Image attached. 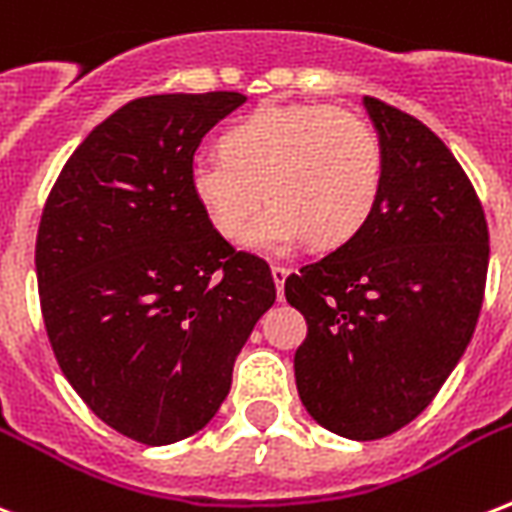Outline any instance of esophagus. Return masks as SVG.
<instances>
[{"instance_id": "obj_1", "label": "esophagus", "mask_w": 512, "mask_h": 512, "mask_svg": "<svg viewBox=\"0 0 512 512\" xmlns=\"http://www.w3.org/2000/svg\"><path fill=\"white\" fill-rule=\"evenodd\" d=\"M271 276L273 284H276V290H284V282H287V276H290V268L287 265H271Z\"/></svg>"}]
</instances>
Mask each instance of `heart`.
<instances>
[{"label": "heart", "instance_id": "1", "mask_svg": "<svg viewBox=\"0 0 512 512\" xmlns=\"http://www.w3.org/2000/svg\"><path fill=\"white\" fill-rule=\"evenodd\" d=\"M220 152L193 161L187 187L222 239L241 236L271 201L241 239L255 249L341 247L368 225L384 187L381 139L349 109L268 104L228 128Z\"/></svg>", "mask_w": 512, "mask_h": 512}]
</instances>
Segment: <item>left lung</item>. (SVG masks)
Returning a JSON list of instances; mask_svg holds the SVG:
<instances>
[{"mask_svg": "<svg viewBox=\"0 0 512 512\" xmlns=\"http://www.w3.org/2000/svg\"><path fill=\"white\" fill-rule=\"evenodd\" d=\"M384 147L368 225L284 282L306 317L295 384L311 419L378 440L419 416L475 333L489 228L470 179L421 120L362 99Z\"/></svg>", "mask_w": 512, "mask_h": 512, "instance_id": "left-lung-1", "label": "left lung"}]
</instances>
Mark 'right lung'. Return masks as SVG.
I'll return each mask as SVG.
<instances>
[{
  "label": "right lung",
  "mask_w": 512,
  "mask_h": 512,
  "mask_svg": "<svg viewBox=\"0 0 512 512\" xmlns=\"http://www.w3.org/2000/svg\"><path fill=\"white\" fill-rule=\"evenodd\" d=\"M244 93L128 101L72 152L37 233V284L66 381L144 446L204 429L276 300L271 268L214 233L187 187L198 144Z\"/></svg>",
  "instance_id": "add662e5"
}]
</instances>
